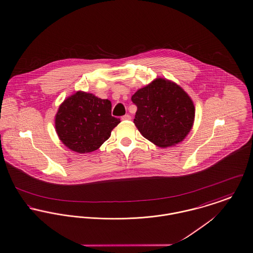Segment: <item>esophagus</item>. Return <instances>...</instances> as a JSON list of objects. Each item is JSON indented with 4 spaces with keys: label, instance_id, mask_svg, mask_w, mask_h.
<instances>
[{
    "label": "esophagus",
    "instance_id": "esophagus-1",
    "mask_svg": "<svg viewBox=\"0 0 253 253\" xmlns=\"http://www.w3.org/2000/svg\"><path fill=\"white\" fill-rule=\"evenodd\" d=\"M131 119V117L128 115V114H126V115L123 116L122 117V120H124V121H129Z\"/></svg>",
    "mask_w": 253,
    "mask_h": 253
}]
</instances>
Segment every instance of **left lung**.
Returning a JSON list of instances; mask_svg holds the SVG:
<instances>
[{
	"mask_svg": "<svg viewBox=\"0 0 253 253\" xmlns=\"http://www.w3.org/2000/svg\"><path fill=\"white\" fill-rule=\"evenodd\" d=\"M137 106L133 123L140 133L166 148L183 141L190 131L195 109L188 94L177 84L159 78L132 96Z\"/></svg>",
	"mask_w": 253,
	"mask_h": 253,
	"instance_id": "obj_1",
	"label": "left lung"
}]
</instances>
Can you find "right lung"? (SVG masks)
I'll return each mask as SVG.
<instances>
[{
	"mask_svg": "<svg viewBox=\"0 0 253 253\" xmlns=\"http://www.w3.org/2000/svg\"><path fill=\"white\" fill-rule=\"evenodd\" d=\"M111 102L92 93L77 92L60 106L55 126L58 136L70 150L91 153L111 135L120 119L111 115Z\"/></svg>",
	"mask_w": 253,
	"mask_h": 253,
	"instance_id": "add662e5",
	"label": "right lung"
}]
</instances>
